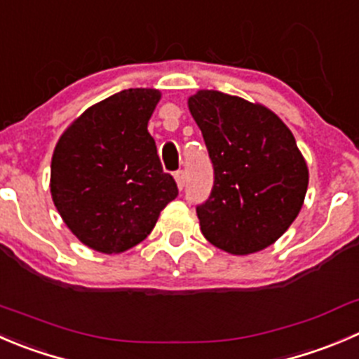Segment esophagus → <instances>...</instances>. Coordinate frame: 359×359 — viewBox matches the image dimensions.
<instances>
[{"label": "esophagus", "instance_id": "obj_1", "mask_svg": "<svg viewBox=\"0 0 359 359\" xmlns=\"http://www.w3.org/2000/svg\"><path fill=\"white\" fill-rule=\"evenodd\" d=\"M175 182H177V187H179V189H182L184 186H186V173L182 172V170H179V172H175Z\"/></svg>", "mask_w": 359, "mask_h": 359}]
</instances>
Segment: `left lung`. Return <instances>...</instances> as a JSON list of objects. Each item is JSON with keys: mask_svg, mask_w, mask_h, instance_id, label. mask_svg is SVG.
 I'll use <instances>...</instances> for the list:
<instances>
[{"mask_svg": "<svg viewBox=\"0 0 359 359\" xmlns=\"http://www.w3.org/2000/svg\"><path fill=\"white\" fill-rule=\"evenodd\" d=\"M187 107L214 163V189L196 208L212 245L233 256L266 249L300 214L309 168L290 128L261 103L201 89Z\"/></svg>", "mask_w": 359, "mask_h": 359, "instance_id": "obj_1", "label": "left lung"}]
</instances>
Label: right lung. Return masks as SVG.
Listing matches in <instances>:
<instances>
[{
	"mask_svg": "<svg viewBox=\"0 0 359 359\" xmlns=\"http://www.w3.org/2000/svg\"><path fill=\"white\" fill-rule=\"evenodd\" d=\"M158 89H126L80 114L55 144L50 194L69 231L89 249L121 254L158 222L179 194L163 172L149 119Z\"/></svg>",
	"mask_w": 359,
	"mask_h": 359,
	"instance_id": "obj_1",
	"label": "right lung"
}]
</instances>
